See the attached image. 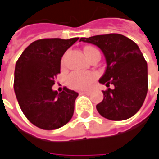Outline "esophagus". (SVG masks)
<instances>
[{
  "label": "esophagus",
  "instance_id": "obj_1",
  "mask_svg": "<svg viewBox=\"0 0 159 159\" xmlns=\"http://www.w3.org/2000/svg\"><path fill=\"white\" fill-rule=\"evenodd\" d=\"M80 94H86V95H89V94H91V92H88V91H87V92H81Z\"/></svg>",
  "mask_w": 159,
  "mask_h": 159
}]
</instances>
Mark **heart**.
<instances>
[{
  "instance_id": "obj_1",
  "label": "heart",
  "mask_w": 159,
  "mask_h": 159,
  "mask_svg": "<svg viewBox=\"0 0 159 159\" xmlns=\"http://www.w3.org/2000/svg\"><path fill=\"white\" fill-rule=\"evenodd\" d=\"M96 50L93 47H86L84 49V52H88L91 51ZM64 62V60H63ZM96 78V75L94 73H85V72H73L72 74H70V75L68 76V84L76 90H86L88 89L94 82V80Z\"/></svg>"
}]
</instances>
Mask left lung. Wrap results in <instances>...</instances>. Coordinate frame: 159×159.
<instances>
[{"label": "left lung", "mask_w": 159, "mask_h": 159, "mask_svg": "<svg viewBox=\"0 0 159 159\" xmlns=\"http://www.w3.org/2000/svg\"><path fill=\"white\" fill-rule=\"evenodd\" d=\"M80 42L96 45L103 52L107 68L99 83L109 87L96 105L105 118L121 121L141 108L148 93V64L136 43L118 34L83 37Z\"/></svg>", "instance_id": "8db88e82"}]
</instances>
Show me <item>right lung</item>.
<instances>
[{
  "label": "right lung",
  "instance_id": "right-lung-1",
  "mask_svg": "<svg viewBox=\"0 0 159 159\" xmlns=\"http://www.w3.org/2000/svg\"><path fill=\"white\" fill-rule=\"evenodd\" d=\"M79 38L42 39L32 43L19 57L14 71V93L27 119L44 130H53L69 122L78 93L65 87L52 89L60 73L61 59Z\"/></svg>",
  "mask_w": 159,
  "mask_h": 159
}]
</instances>
